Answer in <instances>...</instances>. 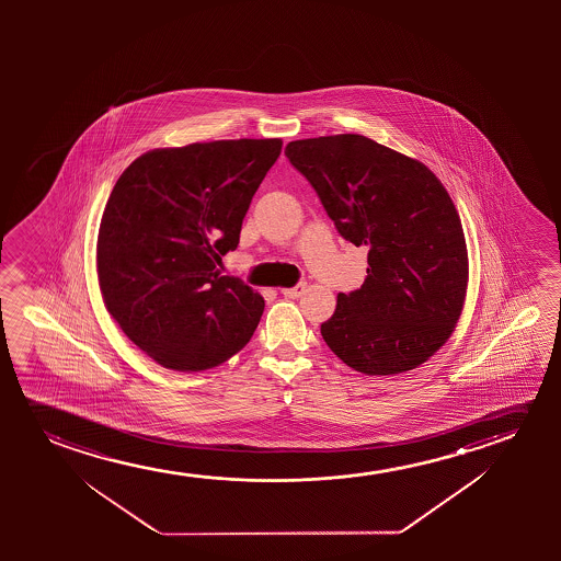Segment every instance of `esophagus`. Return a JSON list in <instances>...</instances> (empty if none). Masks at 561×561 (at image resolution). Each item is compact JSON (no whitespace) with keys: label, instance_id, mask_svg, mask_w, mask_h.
Here are the masks:
<instances>
[{"label":"esophagus","instance_id":"esophagus-1","mask_svg":"<svg viewBox=\"0 0 561 561\" xmlns=\"http://www.w3.org/2000/svg\"><path fill=\"white\" fill-rule=\"evenodd\" d=\"M307 291V284L305 282H300V284L295 285V287H289V289H282L284 293V297L287 299H299Z\"/></svg>","mask_w":561,"mask_h":561}]
</instances>
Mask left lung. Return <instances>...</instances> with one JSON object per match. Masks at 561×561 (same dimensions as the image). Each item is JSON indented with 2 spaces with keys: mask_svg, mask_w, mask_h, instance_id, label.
<instances>
[{
  "mask_svg": "<svg viewBox=\"0 0 561 561\" xmlns=\"http://www.w3.org/2000/svg\"><path fill=\"white\" fill-rule=\"evenodd\" d=\"M285 157L341 238L368 247V277L339 293L323 341L366 376L417 368L450 337L468 287L466 239L445 185L422 162L358 134L297 139Z\"/></svg>",
  "mask_w": 561,
  "mask_h": 561,
  "instance_id": "left-lung-1",
  "label": "left lung"
}]
</instances>
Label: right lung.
Masks as SVG:
<instances>
[{"instance_id":"add662e5","label":"right lung","mask_w":561,"mask_h":561,"mask_svg":"<svg viewBox=\"0 0 561 561\" xmlns=\"http://www.w3.org/2000/svg\"><path fill=\"white\" fill-rule=\"evenodd\" d=\"M282 139H222L141 154L118 178L98 238L108 314L131 343L178 371L215 368L261 322L264 299L220 276Z\"/></svg>"}]
</instances>
